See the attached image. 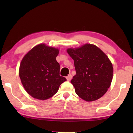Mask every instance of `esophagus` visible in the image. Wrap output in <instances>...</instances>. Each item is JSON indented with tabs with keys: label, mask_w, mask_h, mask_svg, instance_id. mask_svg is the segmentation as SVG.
Here are the masks:
<instances>
[{
	"label": "esophagus",
	"mask_w": 133,
	"mask_h": 133,
	"mask_svg": "<svg viewBox=\"0 0 133 133\" xmlns=\"http://www.w3.org/2000/svg\"><path fill=\"white\" fill-rule=\"evenodd\" d=\"M66 80L68 81H71V79H72V75L71 74H69V75L67 76V77H66Z\"/></svg>",
	"instance_id": "34e87169"
}]
</instances>
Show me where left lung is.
<instances>
[{
  "mask_svg": "<svg viewBox=\"0 0 133 133\" xmlns=\"http://www.w3.org/2000/svg\"><path fill=\"white\" fill-rule=\"evenodd\" d=\"M66 51L74 60L76 74L71 83L76 93L87 102L102 97L110 87L113 76L112 64L106 54L90 43L68 48Z\"/></svg>",
  "mask_w": 133,
  "mask_h": 133,
  "instance_id": "1",
  "label": "left lung"
}]
</instances>
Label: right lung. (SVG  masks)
<instances>
[{"label":"right lung","instance_id":"obj_1","mask_svg":"<svg viewBox=\"0 0 133 133\" xmlns=\"http://www.w3.org/2000/svg\"><path fill=\"white\" fill-rule=\"evenodd\" d=\"M59 53V48L40 43L22 59L19 77L25 91L32 97L39 100L50 99L66 81L60 76V65L56 61Z\"/></svg>","mask_w":133,"mask_h":133}]
</instances>
